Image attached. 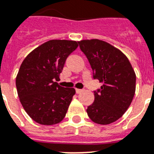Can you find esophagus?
<instances>
[{"label":"esophagus","mask_w":154,"mask_h":154,"mask_svg":"<svg viewBox=\"0 0 154 154\" xmlns=\"http://www.w3.org/2000/svg\"><path fill=\"white\" fill-rule=\"evenodd\" d=\"M81 91H83V89H79V88H76V93L77 94H79Z\"/></svg>","instance_id":"esophagus-1"}]
</instances>
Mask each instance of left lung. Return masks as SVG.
<instances>
[{"instance_id": "8db88e82", "label": "left lung", "mask_w": 154, "mask_h": 154, "mask_svg": "<svg viewBox=\"0 0 154 154\" xmlns=\"http://www.w3.org/2000/svg\"><path fill=\"white\" fill-rule=\"evenodd\" d=\"M93 71V78L103 83L94 91L95 100L87 113L99 125L117 121L128 109L135 91L136 76L123 52L98 39L78 41Z\"/></svg>"}]
</instances>
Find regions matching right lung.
Wrapping results in <instances>:
<instances>
[{"label":"right lung","mask_w":154,"mask_h":154,"mask_svg":"<svg viewBox=\"0 0 154 154\" xmlns=\"http://www.w3.org/2000/svg\"><path fill=\"white\" fill-rule=\"evenodd\" d=\"M77 46V41L51 40L31 51L22 63L15 81L18 95L27 114L37 123L55 125L65 117L76 91L55 81Z\"/></svg>","instance_id":"obj_1"}]
</instances>
